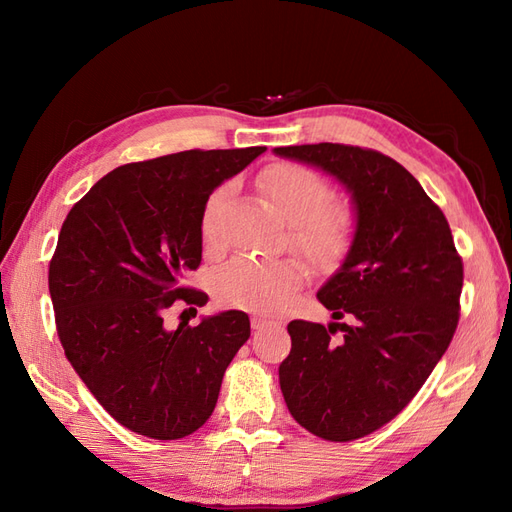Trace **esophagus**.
<instances>
[{
    "label": "esophagus",
    "mask_w": 512,
    "mask_h": 512,
    "mask_svg": "<svg viewBox=\"0 0 512 512\" xmlns=\"http://www.w3.org/2000/svg\"><path fill=\"white\" fill-rule=\"evenodd\" d=\"M271 324H275V322H273V320H269V318L252 316V329H254V331H260V329H265V327H271Z\"/></svg>",
    "instance_id": "34e87169"
}]
</instances>
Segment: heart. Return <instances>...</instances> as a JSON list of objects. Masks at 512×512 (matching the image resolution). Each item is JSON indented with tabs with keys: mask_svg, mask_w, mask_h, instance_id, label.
I'll return each mask as SVG.
<instances>
[{
	"mask_svg": "<svg viewBox=\"0 0 512 512\" xmlns=\"http://www.w3.org/2000/svg\"><path fill=\"white\" fill-rule=\"evenodd\" d=\"M260 188L282 220L290 224V239L316 265L331 269L342 262L354 241L356 220L350 207L327 203L331 190L314 170L297 164H275L260 177ZM228 188L215 190L203 213V237L220 239V213ZM307 269L297 256L254 258L237 256L215 275L218 299L258 314L280 312L305 282Z\"/></svg>",
	"mask_w": 512,
	"mask_h": 512,
	"instance_id": "1",
	"label": "heart"
}]
</instances>
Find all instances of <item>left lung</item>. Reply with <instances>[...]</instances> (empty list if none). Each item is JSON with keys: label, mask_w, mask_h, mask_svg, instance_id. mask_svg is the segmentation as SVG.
Segmentation results:
<instances>
[{"label": "left lung", "mask_w": 512, "mask_h": 512, "mask_svg": "<svg viewBox=\"0 0 512 512\" xmlns=\"http://www.w3.org/2000/svg\"><path fill=\"white\" fill-rule=\"evenodd\" d=\"M273 153L333 177L350 194L356 220L348 256L318 290L333 322L288 324L282 395L314 436L363 438L408 406L451 344L461 258L440 207L389 156L335 143ZM342 317L347 322L337 323Z\"/></svg>", "instance_id": "left-lung-1"}]
</instances>
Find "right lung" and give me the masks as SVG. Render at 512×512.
<instances>
[{
	"label": "right lung",
	"mask_w": 512,
	"mask_h": 512,
	"mask_svg": "<svg viewBox=\"0 0 512 512\" xmlns=\"http://www.w3.org/2000/svg\"><path fill=\"white\" fill-rule=\"evenodd\" d=\"M265 151L190 149L119 166L61 226L49 269L61 346L104 410L141 436L179 440L203 427L250 337L239 309L177 329L164 316L177 301H209L181 286L203 258L209 194Z\"/></svg>",
	"instance_id": "1"
}]
</instances>
